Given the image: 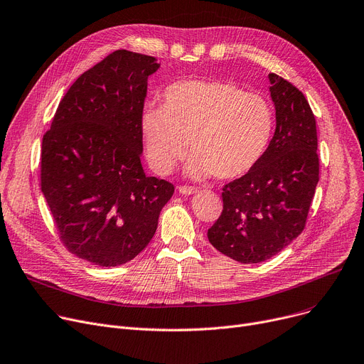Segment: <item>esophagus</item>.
<instances>
[{
  "label": "esophagus",
  "mask_w": 364,
  "mask_h": 364,
  "mask_svg": "<svg viewBox=\"0 0 364 364\" xmlns=\"http://www.w3.org/2000/svg\"><path fill=\"white\" fill-rule=\"evenodd\" d=\"M178 193H180V195H184V196H190V195H195V193H198V188L188 187V186H180Z\"/></svg>",
  "instance_id": "obj_1"
}]
</instances>
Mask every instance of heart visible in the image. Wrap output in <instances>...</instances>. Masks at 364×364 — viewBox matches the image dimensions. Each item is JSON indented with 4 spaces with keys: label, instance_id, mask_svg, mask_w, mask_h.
<instances>
[{
    "label": "heart",
    "instance_id": "obj_1",
    "mask_svg": "<svg viewBox=\"0 0 364 364\" xmlns=\"http://www.w3.org/2000/svg\"><path fill=\"white\" fill-rule=\"evenodd\" d=\"M140 132L155 173H171L188 146L190 177L234 180L268 149L274 109L264 96L231 82L183 80L165 89L162 105L143 108Z\"/></svg>",
    "mask_w": 364,
    "mask_h": 364
}]
</instances>
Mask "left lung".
<instances>
[{
    "label": "left lung",
    "mask_w": 364,
    "mask_h": 364,
    "mask_svg": "<svg viewBox=\"0 0 364 364\" xmlns=\"http://www.w3.org/2000/svg\"><path fill=\"white\" fill-rule=\"evenodd\" d=\"M269 82L274 137L255 168L224 186L223 213L208 230L209 243L240 263L268 260L301 234L319 181L316 119L310 105L275 73Z\"/></svg>",
    "instance_id": "1"
}]
</instances>
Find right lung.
Here are the masks:
<instances>
[{"mask_svg":"<svg viewBox=\"0 0 364 364\" xmlns=\"http://www.w3.org/2000/svg\"><path fill=\"white\" fill-rule=\"evenodd\" d=\"M155 57L119 50L70 86L42 139L41 186L65 247L100 266L134 259L174 186L141 166L140 117Z\"/></svg>","mask_w":364,"mask_h":364,"instance_id":"1","label":"right lung"}]
</instances>
